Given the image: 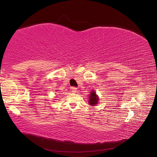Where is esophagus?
I'll return each mask as SVG.
<instances>
[{"instance_id":"1","label":"esophagus","mask_w":157,"mask_h":157,"mask_svg":"<svg viewBox=\"0 0 157 157\" xmlns=\"http://www.w3.org/2000/svg\"><path fill=\"white\" fill-rule=\"evenodd\" d=\"M77 88H75V87H72V88H71V91H72V92L73 93H76L77 92Z\"/></svg>"}]
</instances>
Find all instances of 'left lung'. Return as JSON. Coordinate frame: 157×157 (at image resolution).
Returning <instances> with one entry per match:
<instances>
[{"mask_svg":"<svg viewBox=\"0 0 157 157\" xmlns=\"http://www.w3.org/2000/svg\"><path fill=\"white\" fill-rule=\"evenodd\" d=\"M98 101H99V97L96 94V92L93 90L90 93L89 97V104L91 106H95L98 103Z\"/></svg>","mask_w":157,"mask_h":157,"instance_id":"8db88e82","label":"left lung"}]
</instances>
